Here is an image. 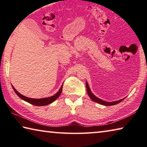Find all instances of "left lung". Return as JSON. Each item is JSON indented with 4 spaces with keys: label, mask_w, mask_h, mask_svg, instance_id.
Here are the masks:
<instances>
[{
    "label": "left lung",
    "mask_w": 147,
    "mask_h": 147,
    "mask_svg": "<svg viewBox=\"0 0 147 147\" xmlns=\"http://www.w3.org/2000/svg\"><path fill=\"white\" fill-rule=\"evenodd\" d=\"M86 84L87 92H88V94L89 97H90V98L93 101L96 102H97V103L100 104H102V105H104V106H113V105H115V104H118L119 102H121V101H123L124 100V98H123V99H121V100L113 101V102H106V101H104L103 100H101V99H100L99 98L96 97V96L94 95V94L93 93H92L87 82H86Z\"/></svg>",
    "instance_id": "1"
}]
</instances>
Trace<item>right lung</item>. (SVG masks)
<instances>
[{
    "label": "right lung",
    "instance_id": "1",
    "mask_svg": "<svg viewBox=\"0 0 147 147\" xmlns=\"http://www.w3.org/2000/svg\"><path fill=\"white\" fill-rule=\"evenodd\" d=\"M62 87H63V84L61 86L59 90L57 92V93L54 94L53 96H49V97H47V98H28L27 96H25L21 94V93H19L18 91H17L16 89L14 88V87L12 86V88H13V89L15 91L18 96H19L22 100H23L24 101L27 102L31 104H33V105L35 106H46L48 105V104H51L52 102H53L54 101H55L57 98H58L62 91Z\"/></svg>",
    "mask_w": 147,
    "mask_h": 147
}]
</instances>
